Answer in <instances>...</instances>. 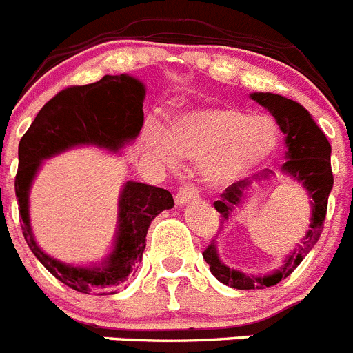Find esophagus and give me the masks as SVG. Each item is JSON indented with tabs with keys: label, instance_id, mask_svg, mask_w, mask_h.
Instances as JSON below:
<instances>
[{
	"label": "esophagus",
	"instance_id": "obj_1",
	"mask_svg": "<svg viewBox=\"0 0 353 353\" xmlns=\"http://www.w3.org/2000/svg\"><path fill=\"white\" fill-rule=\"evenodd\" d=\"M198 199H199L198 189H194V185H189V183H185V185L180 187L179 192H176V196H174V201H176V205L179 206L187 205V203L198 201Z\"/></svg>",
	"mask_w": 353,
	"mask_h": 353
}]
</instances>
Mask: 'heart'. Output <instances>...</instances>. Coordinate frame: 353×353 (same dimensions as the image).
I'll return each instance as SVG.
<instances>
[{
	"instance_id": "obj_1",
	"label": "heart",
	"mask_w": 353,
	"mask_h": 353,
	"mask_svg": "<svg viewBox=\"0 0 353 353\" xmlns=\"http://www.w3.org/2000/svg\"><path fill=\"white\" fill-rule=\"evenodd\" d=\"M278 128L271 119L250 115L232 106H206L180 113L170 125L168 140L152 134V154L174 166L176 154L203 159L206 182L229 185L266 164L278 147Z\"/></svg>"
}]
</instances>
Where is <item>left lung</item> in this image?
I'll return each instance as SVG.
<instances>
[{
	"mask_svg": "<svg viewBox=\"0 0 353 353\" xmlns=\"http://www.w3.org/2000/svg\"><path fill=\"white\" fill-rule=\"evenodd\" d=\"M250 98L270 110L274 121L278 122L282 132L285 134L287 150L282 171L303 183V187L308 190V196L312 199V219H310L308 232L301 243L297 245L290 252L289 257L283 261V266L274 273L264 274V276H254V274L241 273V271L225 266L219 257L215 243H210L203 252V257L208 263L212 274L224 285L240 290L266 289V287L276 285L280 280L289 276L301 264L306 254L319 241L320 232L324 228L325 213H327L329 194H331L332 183H334L331 170V145L322 129L315 124L308 110L292 99L273 94V92H254L250 94ZM273 174L274 173L271 170H263L255 173L252 179L240 180V182L229 185L224 194H221V199L213 203L216 212L221 213L222 221H228L229 215H232L234 210L240 206L247 190L252 189V183L263 182Z\"/></svg>",
	"mask_w": 353,
	"mask_h": 353,
	"instance_id": "left-lung-1",
	"label": "left lung"
}]
</instances>
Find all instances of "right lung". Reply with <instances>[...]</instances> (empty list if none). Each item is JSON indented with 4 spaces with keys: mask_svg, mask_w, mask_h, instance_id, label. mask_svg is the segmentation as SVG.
<instances>
[{
    "mask_svg": "<svg viewBox=\"0 0 353 353\" xmlns=\"http://www.w3.org/2000/svg\"><path fill=\"white\" fill-rule=\"evenodd\" d=\"M145 85L129 75H105L89 85L61 90L38 112L19 143L15 196L22 234L37 259L70 289L82 294H115L141 263L150 222L173 208L170 190L125 182L119 198V225L113 250L94 266H73L45 254L29 224V189L43 159L79 145L117 152L140 134L143 125Z\"/></svg>",
    "mask_w": 353,
    "mask_h": 353,
    "instance_id": "obj_1",
    "label": "right lung"
}]
</instances>
